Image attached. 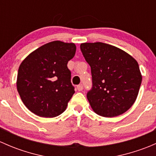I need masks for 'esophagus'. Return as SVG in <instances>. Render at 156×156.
Listing matches in <instances>:
<instances>
[{"instance_id":"obj_1","label":"esophagus","mask_w":156,"mask_h":156,"mask_svg":"<svg viewBox=\"0 0 156 156\" xmlns=\"http://www.w3.org/2000/svg\"><path fill=\"white\" fill-rule=\"evenodd\" d=\"M83 88H84V86H83L82 84H78V85L77 86V89H78V91H81L83 90Z\"/></svg>"}]
</instances>
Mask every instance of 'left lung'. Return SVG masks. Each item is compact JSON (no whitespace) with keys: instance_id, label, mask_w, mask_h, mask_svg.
I'll use <instances>...</instances> for the list:
<instances>
[{"instance_id":"8db88e82","label":"left lung","mask_w":156,"mask_h":156,"mask_svg":"<svg viewBox=\"0 0 156 156\" xmlns=\"http://www.w3.org/2000/svg\"><path fill=\"white\" fill-rule=\"evenodd\" d=\"M80 48L91 69L92 87L87 94L91 108L103 117L125 113L134 103L142 82L137 62L102 42L81 44Z\"/></svg>"}]
</instances>
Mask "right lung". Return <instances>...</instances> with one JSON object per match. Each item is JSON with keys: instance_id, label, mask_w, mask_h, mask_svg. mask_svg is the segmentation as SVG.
<instances>
[{"instance_id": "obj_1", "label": "right lung", "mask_w": 156, "mask_h": 156, "mask_svg": "<svg viewBox=\"0 0 156 156\" xmlns=\"http://www.w3.org/2000/svg\"><path fill=\"white\" fill-rule=\"evenodd\" d=\"M76 46L59 41L50 42L30 53L17 75V90L31 112L44 118L62 114L75 94L67 64Z\"/></svg>"}]
</instances>
